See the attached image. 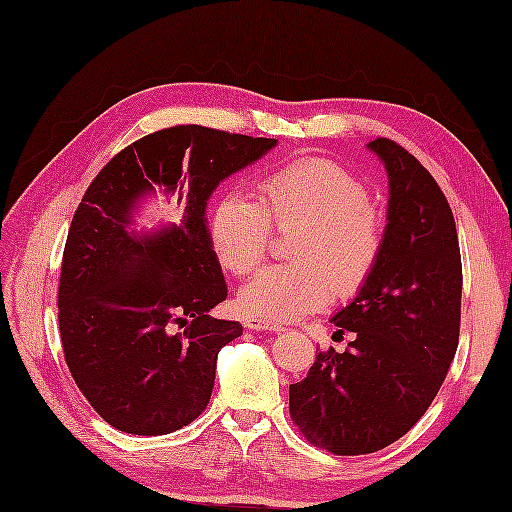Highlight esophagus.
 I'll return each instance as SVG.
<instances>
[{
    "mask_svg": "<svg viewBox=\"0 0 512 512\" xmlns=\"http://www.w3.org/2000/svg\"><path fill=\"white\" fill-rule=\"evenodd\" d=\"M244 325L253 331H268V334H277L283 327L277 323H268V320H259V318H246Z\"/></svg>",
    "mask_w": 512,
    "mask_h": 512,
    "instance_id": "34e87169",
    "label": "esophagus"
}]
</instances>
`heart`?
Here are the masks:
<instances>
[{"label": "heart", "mask_w": 512, "mask_h": 512, "mask_svg": "<svg viewBox=\"0 0 512 512\" xmlns=\"http://www.w3.org/2000/svg\"><path fill=\"white\" fill-rule=\"evenodd\" d=\"M272 224L301 227L290 264L259 272L240 294L248 318L290 323L320 307L331 294H358L384 251V227L362 178L331 159H299L268 172L259 200L224 196L211 216V240L220 264L248 275L264 259Z\"/></svg>", "instance_id": "heart-1"}]
</instances>
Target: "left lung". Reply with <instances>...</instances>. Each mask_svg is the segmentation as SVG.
<instances>
[{
	"label": "left lung",
	"instance_id": "obj_1",
	"mask_svg": "<svg viewBox=\"0 0 512 512\" xmlns=\"http://www.w3.org/2000/svg\"><path fill=\"white\" fill-rule=\"evenodd\" d=\"M388 172V224L379 264L331 316L349 349L320 351L290 386V417L338 456L395 443L430 408L458 349L462 264L454 213L434 176L399 144H368Z\"/></svg>",
	"mask_w": 512,
	"mask_h": 512
}]
</instances>
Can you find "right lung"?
Listing matches in <instances>:
<instances>
[{"instance_id":"1","label":"right lung","mask_w":512,"mask_h":512,"mask_svg":"<svg viewBox=\"0 0 512 512\" xmlns=\"http://www.w3.org/2000/svg\"><path fill=\"white\" fill-rule=\"evenodd\" d=\"M277 139L172 126L104 165L67 233L58 283L65 362L82 395L115 430L159 436L207 408L218 353L242 325L209 312L227 283L207 229V200L224 178ZM154 191L184 202L182 222L132 229Z\"/></svg>"}]
</instances>
